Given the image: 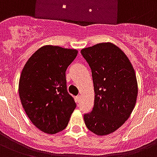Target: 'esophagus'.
Returning a JSON list of instances; mask_svg holds the SVG:
<instances>
[{"instance_id":"obj_1","label":"esophagus","mask_w":157,"mask_h":157,"mask_svg":"<svg viewBox=\"0 0 157 157\" xmlns=\"http://www.w3.org/2000/svg\"><path fill=\"white\" fill-rule=\"evenodd\" d=\"M75 100H76V102L79 103L80 102V100H81V96H76V97H75Z\"/></svg>"}]
</instances>
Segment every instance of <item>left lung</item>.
I'll use <instances>...</instances> for the list:
<instances>
[{
  "mask_svg": "<svg viewBox=\"0 0 157 157\" xmlns=\"http://www.w3.org/2000/svg\"><path fill=\"white\" fill-rule=\"evenodd\" d=\"M93 80L92 111L84 114L85 124L97 135L116 131L130 117L138 96L132 64L124 52L112 43H100L81 50Z\"/></svg>",
  "mask_w": 157,
  "mask_h": 157,
  "instance_id": "8db88e82",
  "label": "left lung"
}]
</instances>
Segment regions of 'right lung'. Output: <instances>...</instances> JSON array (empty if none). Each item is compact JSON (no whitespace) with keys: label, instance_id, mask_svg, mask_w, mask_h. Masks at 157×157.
Listing matches in <instances>:
<instances>
[{"label":"right lung","instance_id":"add662e5","mask_svg":"<svg viewBox=\"0 0 157 157\" xmlns=\"http://www.w3.org/2000/svg\"><path fill=\"white\" fill-rule=\"evenodd\" d=\"M78 50L44 45L28 59L18 84L21 103L36 127L53 135L66 128L76 108L66 87V71Z\"/></svg>","mask_w":157,"mask_h":157}]
</instances>
